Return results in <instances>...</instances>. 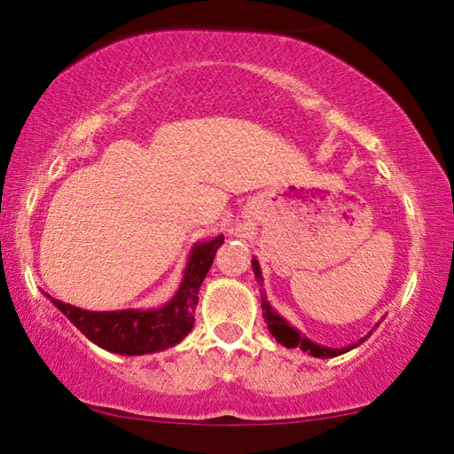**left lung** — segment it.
<instances>
[{"label":"left lung","instance_id":"1","mask_svg":"<svg viewBox=\"0 0 454 454\" xmlns=\"http://www.w3.org/2000/svg\"><path fill=\"white\" fill-rule=\"evenodd\" d=\"M253 270H254V277L256 281L261 283L262 286V275H261V267H259V261L253 259ZM261 308H262V317H265L267 322V328L269 333L275 336V340L283 344V347L287 348H301L303 353H309L312 356H317V358H330V356H338V355H344L348 353V350H353L355 347H358V344L364 342V338H361V340L350 344V347H344V348H330V347H322V344H316L309 340V338L303 336L301 333H297V330L292 326V324H287L286 317H281L279 314L275 312L273 308H270V303L265 300V295L261 294Z\"/></svg>","mask_w":454,"mask_h":454}]
</instances>
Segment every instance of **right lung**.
Returning <instances> with one entry per match:
<instances>
[{
    "label": "right lung",
    "instance_id": "right-lung-1",
    "mask_svg": "<svg viewBox=\"0 0 454 454\" xmlns=\"http://www.w3.org/2000/svg\"><path fill=\"white\" fill-rule=\"evenodd\" d=\"M224 245V236L198 242L189 253L184 281L173 300L157 309H118V312H90L71 303L46 297L63 312L93 344L118 355L159 353L184 340L195 322L200 286L212 267L215 250Z\"/></svg>",
    "mask_w": 454,
    "mask_h": 454
}]
</instances>
